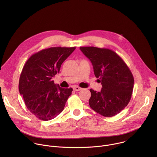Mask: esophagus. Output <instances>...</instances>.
I'll return each mask as SVG.
<instances>
[{"mask_svg": "<svg viewBox=\"0 0 157 157\" xmlns=\"http://www.w3.org/2000/svg\"><path fill=\"white\" fill-rule=\"evenodd\" d=\"M73 89H74V90H75V91H79L81 90L82 88L80 87H78V86H75V87H73Z\"/></svg>", "mask_w": 157, "mask_h": 157, "instance_id": "obj_1", "label": "esophagus"}]
</instances>
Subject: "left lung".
I'll list each match as a JSON object with an SVG mask.
<instances>
[{"instance_id": "obj_1", "label": "left lung", "mask_w": 157, "mask_h": 157, "mask_svg": "<svg viewBox=\"0 0 157 157\" xmlns=\"http://www.w3.org/2000/svg\"><path fill=\"white\" fill-rule=\"evenodd\" d=\"M79 48L91 61L95 76L102 86L100 92L90 89L89 105L104 117L117 115L127 105L132 94L134 79L130 69L113 50L94 47Z\"/></svg>"}]
</instances>
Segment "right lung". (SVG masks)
Here are the masks:
<instances>
[{
	"mask_svg": "<svg viewBox=\"0 0 157 157\" xmlns=\"http://www.w3.org/2000/svg\"><path fill=\"white\" fill-rule=\"evenodd\" d=\"M76 47H52L32 55L20 74L18 89L30 113L42 121L55 118L63 110L73 89L62 88L52 78Z\"/></svg>",
	"mask_w": 157,
	"mask_h": 157,
	"instance_id": "obj_1",
	"label": "right lung"
}]
</instances>
